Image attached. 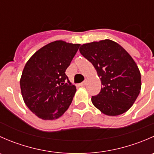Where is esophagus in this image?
<instances>
[{
  "mask_svg": "<svg viewBox=\"0 0 154 154\" xmlns=\"http://www.w3.org/2000/svg\"><path fill=\"white\" fill-rule=\"evenodd\" d=\"M86 80H84V81L82 82V83H80V86H84L85 85H86Z\"/></svg>",
  "mask_w": 154,
  "mask_h": 154,
  "instance_id": "obj_1",
  "label": "esophagus"
}]
</instances>
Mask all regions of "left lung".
<instances>
[{
	"label": "left lung",
	"mask_w": 154,
	"mask_h": 154,
	"mask_svg": "<svg viewBox=\"0 0 154 154\" xmlns=\"http://www.w3.org/2000/svg\"><path fill=\"white\" fill-rule=\"evenodd\" d=\"M80 52L93 65L101 81L100 93L91 97L94 106L106 116L127 112L142 86L140 71L131 56L109 39L83 44Z\"/></svg>",
	"instance_id": "obj_1"
}]
</instances>
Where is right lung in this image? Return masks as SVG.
Returning a JSON list of instances; mask_svg holds the SVG:
<instances>
[{"label":"right lung","mask_w":154,"mask_h":154,"mask_svg":"<svg viewBox=\"0 0 154 154\" xmlns=\"http://www.w3.org/2000/svg\"><path fill=\"white\" fill-rule=\"evenodd\" d=\"M80 46L53 42L26 63L20 80L21 94L27 106L40 119H58L71 105L77 89L65 72Z\"/></svg>","instance_id":"right-lung-1"}]
</instances>
